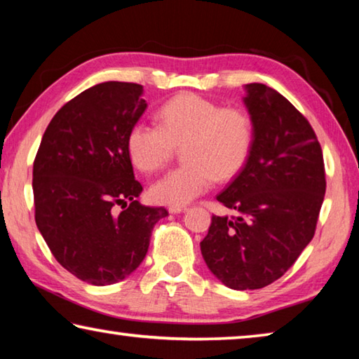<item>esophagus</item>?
Listing matches in <instances>:
<instances>
[{
	"instance_id": "34e87169",
	"label": "esophagus",
	"mask_w": 359,
	"mask_h": 359,
	"mask_svg": "<svg viewBox=\"0 0 359 359\" xmlns=\"http://www.w3.org/2000/svg\"><path fill=\"white\" fill-rule=\"evenodd\" d=\"M185 210H187L185 205H171V208H169V212H171V214H182V212Z\"/></svg>"
}]
</instances>
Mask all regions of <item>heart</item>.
Wrapping results in <instances>:
<instances>
[{"instance_id": "obj_1", "label": "heart", "mask_w": 359, "mask_h": 359, "mask_svg": "<svg viewBox=\"0 0 359 359\" xmlns=\"http://www.w3.org/2000/svg\"><path fill=\"white\" fill-rule=\"evenodd\" d=\"M156 125L137 121L126 136V151L139 171L165 168L182 150L185 165L150 187L151 201L182 205L210 188L214 177L228 180L245 165L253 144L250 115L241 107H223L196 93H180L156 112Z\"/></svg>"}]
</instances>
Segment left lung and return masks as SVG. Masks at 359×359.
<instances>
[{
    "mask_svg": "<svg viewBox=\"0 0 359 359\" xmlns=\"http://www.w3.org/2000/svg\"><path fill=\"white\" fill-rule=\"evenodd\" d=\"M253 123L245 166L217 196L236 217L212 215L205 264L233 290L280 278L312 241L325 199L323 151L307 118L274 88L245 85Z\"/></svg>",
    "mask_w": 359,
    "mask_h": 359,
    "instance_id": "8db88e82",
    "label": "left lung"
}]
</instances>
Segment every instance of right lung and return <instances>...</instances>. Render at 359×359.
<instances>
[{
  "label": "right lung",
  "instance_id": "add662e5",
  "mask_svg": "<svg viewBox=\"0 0 359 359\" xmlns=\"http://www.w3.org/2000/svg\"><path fill=\"white\" fill-rule=\"evenodd\" d=\"M142 92L131 82L85 90L53 115L34 158L39 233L66 271L96 287L136 271L155 223L168 215L137 201L142 185L126 151L128 131L147 107Z\"/></svg>",
  "mask_w": 359,
  "mask_h": 359
}]
</instances>
